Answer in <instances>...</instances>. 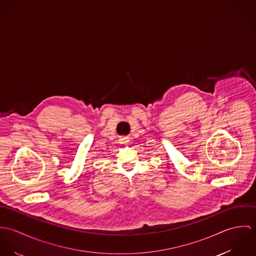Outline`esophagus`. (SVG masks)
I'll return each mask as SVG.
<instances>
[{
    "label": "esophagus",
    "instance_id": "obj_1",
    "mask_svg": "<svg viewBox=\"0 0 256 256\" xmlns=\"http://www.w3.org/2000/svg\"><path fill=\"white\" fill-rule=\"evenodd\" d=\"M123 143H124V142H123Z\"/></svg>",
    "mask_w": 256,
    "mask_h": 256
}]
</instances>
